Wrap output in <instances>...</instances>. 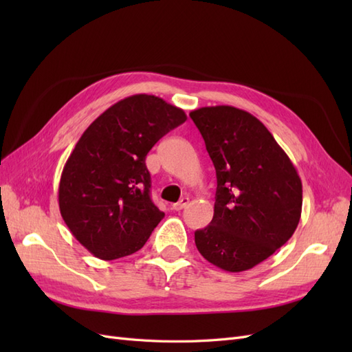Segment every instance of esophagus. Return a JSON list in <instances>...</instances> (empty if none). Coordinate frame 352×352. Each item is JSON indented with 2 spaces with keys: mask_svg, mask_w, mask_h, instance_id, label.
Returning <instances> with one entry per match:
<instances>
[{
  "mask_svg": "<svg viewBox=\"0 0 352 352\" xmlns=\"http://www.w3.org/2000/svg\"><path fill=\"white\" fill-rule=\"evenodd\" d=\"M189 204V198H186V197H184L180 201H177V202H175V204L172 206V208L175 210V211H180V210H184L186 206Z\"/></svg>",
  "mask_w": 352,
  "mask_h": 352,
  "instance_id": "1",
  "label": "esophagus"
}]
</instances>
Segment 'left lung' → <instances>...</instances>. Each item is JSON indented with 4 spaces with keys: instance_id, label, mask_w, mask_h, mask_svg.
Returning <instances> with one entry per match:
<instances>
[{
    "instance_id": "obj_1",
    "label": "left lung",
    "mask_w": 352,
    "mask_h": 352,
    "mask_svg": "<svg viewBox=\"0 0 352 352\" xmlns=\"http://www.w3.org/2000/svg\"><path fill=\"white\" fill-rule=\"evenodd\" d=\"M189 116L204 138L217 177L214 216L195 232V245L221 270H250L294 235L302 210L301 179L251 113L216 105Z\"/></svg>"
}]
</instances>
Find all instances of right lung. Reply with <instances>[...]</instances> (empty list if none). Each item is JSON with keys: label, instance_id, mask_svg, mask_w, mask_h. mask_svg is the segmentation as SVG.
I'll use <instances>...</instances> for the list:
<instances>
[{"label": "right lung", "instance_id": "add662e5", "mask_svg": "<svg viewBox=\"0 0 352 352\" xmlns=\"http://www.w3.org/2000/svg\"><path fill=\"white\" fill-rule=\"evenodd\" d=\"M185 120L182 109L138 94L113 104L82 133L63 168L58 206L72 235L95 257L140 251L164 217L150 197L145 158Z\"/></svg>", "mask_w": 352, "mask_h": 352}]
</instances>
